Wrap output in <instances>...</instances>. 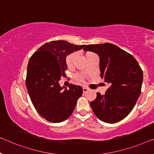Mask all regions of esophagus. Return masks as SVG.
<instances>
[{"label":"esophagus","mask_w":154,"mask_h":154,"mask_svg":"<svg viewBox=\"0 0 154 154\" xmlns=\"http://www.w3.org/2000/svg\"><path fill=\"white\" fill-rule=\"evenodd\" d=\"M88 90H89V89L87 88V87H82V91H83V93H85V92H87Z\"/></svg>","instance_id":"esophagus-1"}]
</instances>
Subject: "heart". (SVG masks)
<instances>
[{"label":"heart","mask_w":154,"mask_h":154,"mask_svg":"<svg viewBox=\"0 0 154 154\" xmlns=\"http://www.w3.org/2000/svg\"><path fill=\"white\" fill-rule=\"evenodd\" d=\"M91 54V52H87L86 54H85V56H86L87 55H88V54ZM75 56V54L73 53V54H69V55L67 56V58H66L65 63H66V65H67V67L68 68L72 67L73 60H74ZM74 79L75 80H77V81L80 82H83L84 80H85L83 75H82V74H75L74 75Z\"/></svg>","instance_id":"heart-1"}]
</instances>
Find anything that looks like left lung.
Instances as JSON below:
<instances>
[{"label":"left lung","mask_w":154,"mask_h":154,"mask_svg":"<svg viewBox=\"0 0 154 154\" xmlns=\"http://www.w3.org/2000/svg\"><path fill=\"white\" fill-rule=\"evenodd\" d=\"M84 51L100 57L101 79L109 85L105 95L96 94L90 106L96 117L107 123L119 122L129 114L141 93L143 70L131 54L115 45H88Z\"/></svg>","instance_id":"obj_1"}]
</instances>
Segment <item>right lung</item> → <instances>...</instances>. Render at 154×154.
<instances>
[{"instance_id": "1", "label": "right lung", "mask_w": 154, "mask_h": 154, "mask_svg": "<svg viewBox=\"0 0 154 154\" xmlns=\"http://www.w3.org/2000/svg\"><path fill=\"white\" fill-rule=\"evenodd\" d=\"M85 45H76L65 41L44 44L35 51L28 63L25 84L31 100L42 118L54 123L69 118L82 94L79 85L70 84L63 89L58 81L65 76L67 55L80 50Z\"/></svg>"}]
</instances>
